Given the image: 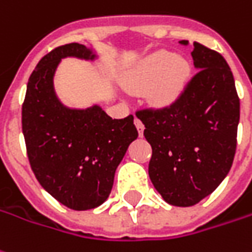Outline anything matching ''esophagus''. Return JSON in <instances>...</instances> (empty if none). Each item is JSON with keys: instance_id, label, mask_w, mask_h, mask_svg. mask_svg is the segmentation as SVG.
<instances>
[{"instance_id": "esophagus-1", "label": "esophagus", "mask_w": 252, "mask_h": 252, "mask_svg": "<svg viewBox=\"0 0 252 252\" xmlns=\"http://www.w3.org/2000/svg\"><path fill=\"white\" fill-rule=\"evenodd\" d=\"M133 123H135V126H136V129H138V133H139V136L143 135V129H145V126L142 124V121L139 119H135L133 120Z\"/></svg>"}]
</instances>
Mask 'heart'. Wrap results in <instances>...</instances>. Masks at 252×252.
<instances>
[{
  "instance_id": "1",
  "label": "heart",
  "mask_w": 252,
  "mask_h": 252,
  "mask_svg": "<svg viewBox=\"0 0 252 252\" xmlns=\"http://www.w3.org/2000/svg\"><path fill=\"white\" fill-rule=\"evenodd\" d=\"M190 74V64L182 56L169 51H157L143 58L129 68L123 84L132 94L149 90L150 102L158 106H169L184 92Z\"/></svg>"
}]
</instances>
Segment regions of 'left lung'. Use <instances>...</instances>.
<instances>
[{"label":"left lung","instance_id":"1","mask_svg":"<svg viewBox=\"0 0 252 252\" xmlns=\"http://www.w3.org/2000/svg\"><path fill=\"white\" fill-rule=\"evenodd\" d=\"M189 45V41H179ZM197 74L169 107L136 113L152 146L149 176L171 205L190 207L215 190L233 162L240 99L223 56L193 42Z\"/></svg>","mask_w":252,"mask_h":252}]
</instances>
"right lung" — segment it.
<instances>
[{
  "label": "right lung",
  "instance_id": "add662e5",
  "mask_svg": "<svg viewBox=\"0 0 252 252\" xmlns=\"http://www.w3.org/2000/svg\"><path fill=\"white\" fill-rule=\"evenodd\" d=\"M97 59L83 44L55 48L35 66L22 106V129L32 172L45 190L76 211L103 204L114 174L138 138L133 116L116 120L99 104L71 109L56 96L54 77L62 59Z\"/></svg>",
  "mask_w": 252,
  "mask_h": 252
}]
</instances>
